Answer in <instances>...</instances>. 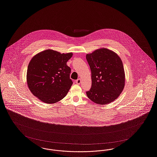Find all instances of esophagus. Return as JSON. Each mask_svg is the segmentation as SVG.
I'll return each mask as SVG.
<instances>
[{
	"label": "esophagus",
	"mask_w": 157,
	"mask_h": 157,
	"mask_svg": "<svg viewBox=\"0 0 157 157\" xmlns=\"http://www.w3.org/2000/svg\"><path fill=\"white\" fill-rule=\"evenodd\" d=\"M75 82L76 83L79 85L81 83V79H78L77 80H76Z\"/></svg>",
	"instance_id": "34e87169"
}]
</instances>
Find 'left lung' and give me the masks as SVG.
<instances>
[{
	"mask_svg": "<svg viewBox=\"0 0 157 157\" xmlns=\"http://www.w3.org/2000/svg\"><path fill=\"white\" fill-rule=\"evenodd\" d=\"M86 57L92 74V86L86 92L88 98L101 105L114 101L125 85V72L121 58L106 48L96 50Z\"/></svg>",
	"mask_w": 157,
	"mask_h": 157,
	"instance_id": "8db88e82",
	"label": "left lung"
}]
</instances>
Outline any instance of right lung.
<instances>
[{
    "instance_id": "add662e5",
    "label": "right lung",
    "mask_w": 157,
    "mask_h": 157,
    "mask_svg": "<svg viewBox=\"0 0 157 157\" xmlns=\"http://www.w3.org/2000/svg\"><path fill=\"white\" fill-rule=\"evenodd\" d=\"M72 56V52L61 54L48 49L33 56L27 71V83L32 94L47 104L62 100L73 83L67 65Z\"/></svg>"
}]
</instances>
